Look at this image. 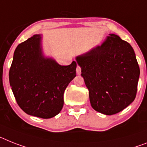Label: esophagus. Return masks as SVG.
Returning <instances> with one entry per match:
<instances>
[{
  "mask_svg": "<svg viewBox=\"0 0 147 147\" xmlns=\"http://www.w3.org/2000/svg\"><path fill=\"white\" fill-rule=\"evenodd\" d=\"M76 73L78 75H81V67L79 66H78L77 68H76Z\"/></svg>",
  "mask_w": 147,
  "mask_h": 147,
  "instance_id": "obj_1",
  "label": "esophagus"
}]
</instances>
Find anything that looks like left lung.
Wrapping results in <instances>:
<instances>
[{
	"mask_svg": "<svg viewBox=\"0 0 147 147\" xmlns=\"http://www.w3.org/2000/svg\"><path fill=\"white\" fill-rule=\"evenodd\" d=\"M76 59L95 111L113 115L134 100L140 69L132 47L119 36L110 34L100 45Z\"/></svg>",
	"mask_w": 147,
	"mask_h": 147,
	"instance_id": "left-lung-1",
	"label": "left lung"
}]
</instances>
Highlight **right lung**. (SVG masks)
I'll use <instances>...</instances> for the list:
<instances>
[{
    "instance_id": "obj_1",
    "label": "right lung",
    "mask_w": 147,
    "mask_h": 147,
    "mask_svg": "<svg viewBox=\"0 0 147 147\" xmlns=\"http://www.w3.org/2000/svg\"><path fill=\"white\" fill-rule=\"evenodd\" d=\"M42 40L36 34L17 46L9 79L18 106L26 113L49 119L62 110L64 91L76 76L77 63L61 66L46 57Z\"/></svg>"
}]
</instances>
